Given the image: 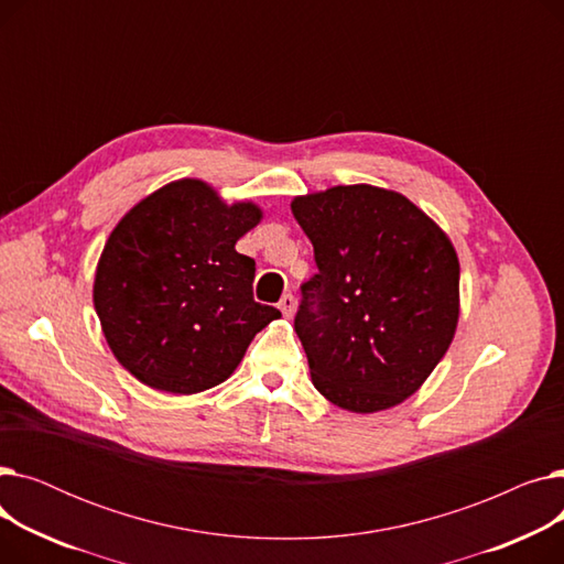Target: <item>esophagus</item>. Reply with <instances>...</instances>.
Here are the masks:
<instances>
[{
    "instance_id": "obj_1",
    "label": "esophagus",
    "mask_w": 564,
    "mask_h": 564,
    "mask_svg": "<svg viewBox=\"0 0 564 564\" xmlns=\"http://www.w3.org/2000/svg\"><path fill=\"white\" fill-rule=\"evenodd\" d=\"M279 308L285 317H292L294 315V308H297V300L292 297V294H283L281 302H279Z\"/></svg>"
}]
</instances>
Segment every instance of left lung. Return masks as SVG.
<instances>
[{
  "mask_svg": "<svg viewBox=\"0 0 564 564\" xmlns=\"http://www.w3.org/2000/svg\"><path fill=\"white\" fill-rule=\"evenodd\" d=\"M317 274L294 315L315 389L372 413L413 395L448 351L459 317V260L423 210L372 185L292 200Z\"/></svg>",
  "mask_w": 564,
  "mask_h": 564,
  "instance_id": "8db88e82",
  "label": "left lung"
}]
</instances>
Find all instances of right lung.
Returning <instances> with one entry per match:
<instances>
[{"label":"right lung","mask_w":564,"mask_h":564,"mask_svg":"<svg viewBox=\"0 0 564 564\" xmlns=\"http://www.w3.org/2000/svg\"><path fill=\"white\" fill-rule=\"evenodd\" d=\"M260 217L253 203L226 205L185 177L111 230L94 304L113 357L145 387L175 395L217 387L281 315L253 300L256 262L235 251Z\"/></svg>","instance_id":"obj_1"}]
</instances>
